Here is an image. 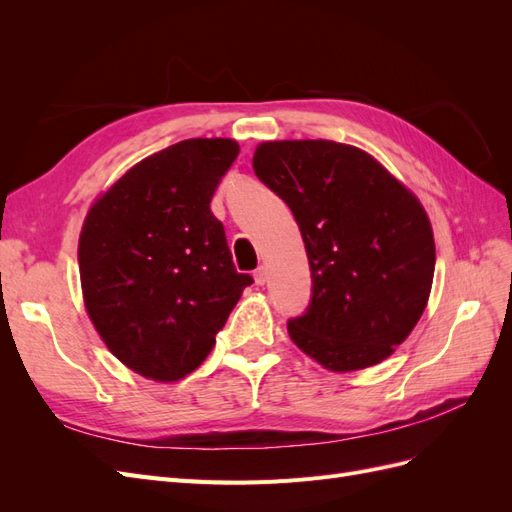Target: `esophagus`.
<instances>
[{"mask_svg": "<svg viewBox=\"0 0 512 512\" xmlns=\"http://www.w3.org/2000/svg\"><path fill=\"white\" fill-rule=\"evenodd\" d=\"M267 280H269V269H267V267H258V269L254 271V282H256L258 286H265Z\"/></svg>", "mask_w": 512, "mask_h": 512, "instance_id": "34e87169", "label": "esophagus"}]
</instances>
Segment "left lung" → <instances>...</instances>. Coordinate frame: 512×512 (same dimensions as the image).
Returning <instances> with one entry per match:
<instances>
[{"mask_svg": "<svg viewBox=\"0 0 512 512\" xmlns=\"http://www.w3.org/2000/svg\"><path fill=\"white\" fill-rule=\"evenodd\" d=\"M252 166L290 207L312 269V303L288 322L292 342L337 374L389 359L433 284L421 200L367 151L322 138L260 143Z\"/></svg>", "mask_w": 512, "mask_h": 512, "instance_id": "left-lung-1", "label": "left lung"}]
</instances>
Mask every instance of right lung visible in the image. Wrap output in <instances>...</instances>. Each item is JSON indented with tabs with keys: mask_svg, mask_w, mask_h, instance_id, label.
<instances>
[{
	"mask_svg": "<svg viewBox=\"0 0 512 512\" xmlns=\"http://www.w3.org/2000/svg\"><path fill=\"white\" fill-rule=\"evenodd\" d=\"M239 156L232 138H188L134 164L89 207L83 301L128 369L177 382L207 359L243 288L211 196Z\"/></svg>",
	"mask_w": 512,
	"mask_h": 512,
	"instance_id": "right-lung-1",
	"label": "right lung"
}]
</instances>
